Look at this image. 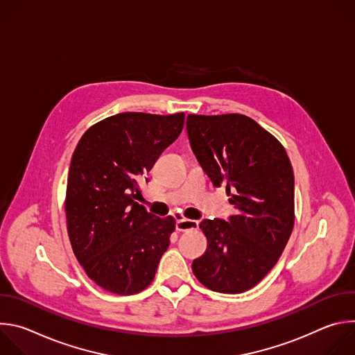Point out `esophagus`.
Returning a JSON list of instances; mask_svg holds the SVG:
<instances>
[{"label":"esophagus","instance_id":"obj_1","mask_svg":"<svg viewBox=\"0 0 355 355\" xmlns=\"http://www.w3.org/2000/svg\"><path fill=\"white\" fill-rule=\"evenodd\" d=\"M198 227V222L196 220H191V219H184L180 218L175 220V229L178 232H185V230H192Z\"/></svg>","mask_w":355,"mask_h":355}]
</instances>
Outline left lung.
Listing matches in <instances>:
<instances>
[{
    "label": "left lung",
    "instance_id": "obj_1",
    "mask_svg": "<svg viewBox=\"0 0 355 355\" xmlns=\"http://www.w3.org/2000/svg\"><path fill=\"white\" fill-rule=\"evenodd\" d=\"M187 133L202 170L215 187L226 182L236 215L204 219L208 248L192 271L207 288L241 293L277 264L293 227L295 180L282 144L240 114L188 115Z\"/></svg>",
    "mask_w": 355,
    "mask_h": 355
}]
</instances>
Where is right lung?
Segmentation results:
<instances>
[{
	"instance_id": "add662e5",
	"label": "right lung",
	"mask_w": 355,
	"mask_h": 355,
	"mask_svg": "<svg viewBox=\"0 0 355 355\" xmlns=\"http://www.w3.org/2000/svg\"><path fill=\"white\" fill-rule=\"evenodd\" d=\"M184 118L118 114L91 126L74 150L66 193L69 237L87 275L108 292L143 291L168 248L174 218L150 214L135 199L139 180L180 136Z\"/></svg>"
}]
</instances>
